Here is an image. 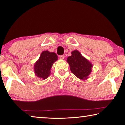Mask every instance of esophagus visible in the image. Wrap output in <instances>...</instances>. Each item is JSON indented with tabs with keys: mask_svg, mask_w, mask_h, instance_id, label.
<instances>
[{
	"mask_svg": "<svg viewBox=\"0 0 125 125\" xmlns=\"http://www.w3.org/2000/svg\"><path fill=\"white\" fill-rule=\"evenodd\" d=\"M59 58H60L61 59H63L64 58V55H60L59 56Z\"/></svg>",
	"mask_w": 125,
	"mask_h": 125,
	"instance_id": "1",
	"label": "esophagus"
}]
</instances>
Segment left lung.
Returning <instances> with one entry per match:
<instances>
[{
    "label": "left lung",
    "instance_id": "1",
    "mask_svg": "<svg viewBox=\"0 0 125 125\" xmlns=\"http://www.w3.org/2000/svg\"><path fill=\"white\" fill-rule=\"evenodd\" d=\"M71 54L72 55L69 56L67 60L71 71L80 79H87L92 71V64L83 57L78 50L73 51Z\"/></svg>",
    "mask_w": 125,
    "mask_h": 125
}]
</instances>
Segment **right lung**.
Returning a JSON list of instances; mask_svg holds the SVG:
<instances>
[{
    "label": "right lung",
    "instance_id": "right-lung-1",
    "mask_svg": "<svg viewBox=\"0 0 125 125\" xmlns=\"http://www.w3.org/2000/svg\"><path fill=\"white\" fill-rule=\"evenodd\" d=\"M58 59V56L54 52L44 51L42 52L40 58L34 64V73L39 78L45 79L50 73L52 64Z\"/></svg>",
    "mask_w": 125,
    "mask_h": 125
}]
</instances>
